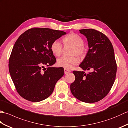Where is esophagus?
I'll return each mask as SVG.
<instances>
[{
  "label": "esophagus",
  "mask_w": 128,
  "mask_h": 128,
  "mask_svg": "<svg viewBox=\"0 0 128 128\" xmlns=\"http://www.w3.org/2000/svg\"><path fill=\"white\" fill-rule=\"evenodd\" d=\"M70 72V70L69 69H64V73L65 74H67V73H68Z\"/></svg>",
  "instance_id": "34e87169"
}]
</instances>
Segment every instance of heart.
I'll return each mask as SVG.
<instances>
[{"label":"heart","instance_id":"heart-1","mask_svg":"<svg viewBox=\"0 0 128 128\" xmlns=\"http://www.w3.org/2000/svg\"><path fill=\"white\" fill-rule=\"evenodd\" d=\"M65 46H72L70 55L82 57L85 53L84 47V40L82 38L76 34H70L62 38ZM52 52L56 56H59L62 52V45L59 40H55L50 45ZM78 62V60L75 56H62L57 60V64L60 67L65 69H72Z\"/></svg>","mask_w":128,"mask_h":128}]
</instances>
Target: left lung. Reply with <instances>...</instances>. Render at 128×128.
I'll list each match as a JSON object with an SVG mask.
<instances>
[{
	"label": "left lung",
	"instance_id": "1",
	"mask_svg": "<svg viewBox=\"0 0 128 128\" xmlns=\"http://www.w3.org/2000/svg\"><path fill=\"white\" fill-rule=\"evenodd\" d=\"M80 32L88 40V50L79 66L83 71H73L75 80L70 90L75 98L86 103L101 100L109 93L116 79V64L112 44L102 32L82 29ZM92 72L85 73V70Z\"/></svg>",
	"mask_w": 128,
	"mask_h": 128
}]
</instances>
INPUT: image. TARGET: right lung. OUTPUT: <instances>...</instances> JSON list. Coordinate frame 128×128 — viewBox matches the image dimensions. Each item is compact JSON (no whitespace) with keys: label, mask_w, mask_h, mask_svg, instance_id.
<instances>
[{"label":"right lung","mask_w":128,"mask_h":128,"mask_svg":"<svg viewBox=\"0 0 128 128\" xmlns=\"http://www.w3.org/2000/svg\"><path fill=\"white\" fill-rule=\"evenodd\" d=\"M66 34L62 31L35 28L18 38L9 58V70L16 91L24 98L37 102L52 94L64 72L62 67H51L56 59L50 45ZM44 66H48L47 70Z\"/></svg>","instance_id":"1"}]
</instances>
